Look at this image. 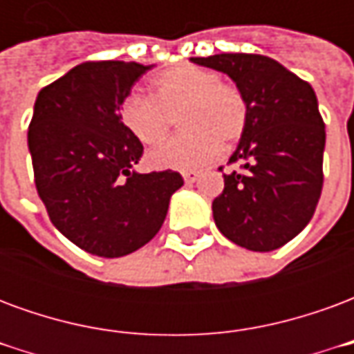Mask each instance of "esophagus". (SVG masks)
Segmentation results:
<instances>
[{
	"mask_svg": "<svg viewBox=\"0 0 354 354\" xmlns=\"http://www.w3.org/2000/svg\"><path fill=\"white\" fill-rule=\"evenodd\" d=\"M182 176H184L185 184H193V182L199 178V172H197V170H185Z\"/></svg>",
	"mask_w": 354,
	"mask_h": 354,
	"instance_id": "obj_1",
	"label": "esophagus"
}]
</instances>
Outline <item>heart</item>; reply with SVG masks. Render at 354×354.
Segmentation results:
<instances>
[{
    "label": "heart",
    "instance_id": "obj_1",
    "mask_svg": "<svg viewBox=\"0 0 354 354\" xmlns=\"http://www.w3.org/2000/svg\"><path fill=\"white\" fill-rule=\"evenodd\" d=\"M178 119L180 134L147 153L157 170H193L207 165L222 146L241 140L248 124V100L231 81L210 68L178 64L155 75L147 98L131 94L119 106V121L132 138L159 144Z\"/></svg>",
    "mask_w": 354,
    "mask_h": 354
}]
</instances>
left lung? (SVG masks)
<instances>
[{
    "label": "left lung",
    "instance_id": "1",
    "mask_svg": "<svg viewBox=\"0 0 354 354\" xmlns=\"http://www.w3.org/2000/svg\"><path fill=\"white\" fill-rule=\"evenodd\" d=\"M192 62L223 72L248 100V124L212 203L214 222L231 243L271 252L309 223L322 192L326 131L307 81L263 55L222 53Z\"/></svg>",
    "mask_w": 354,
    "mask_h": 354
}]
</instances>
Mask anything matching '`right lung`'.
<instances>
[{"instance_id":"right-lung-1","label":"right lung","mask_w":354,"mask_h":354,"mask_svg":"<svg viewBox=\"0 0 354 354\" xmlns=\"http://www.w3.org/2000/svg\"><path fill=\"white\" fill-rule=\"evenodd\" d=\"M151 66L98 60L43 87L28 127L35 187L53 225L100 258L149 243L184 185L174 170L138 174L144 146L124 131L119 106Z\"/></svg>"}]
</instances>
